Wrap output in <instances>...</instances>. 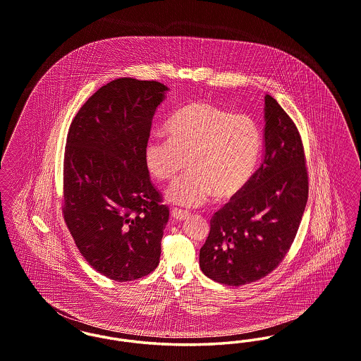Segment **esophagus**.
<instances>
[{"label":"esophagus","mask_w":361,"mask_h":361,"mask_svg":"<svg viewBox=\"0 0 361 361\" xmlns=\"http://www.w3.org/2000/svg\"><path fill=\"white\" fill-rule=\"evenodd\" d=\"M188 216H190V213L186 212V210H182V209H176V207H173V210H171V217H173V220H186Z\"/></svg>","instance_id":"obj_1"}]
</instances>
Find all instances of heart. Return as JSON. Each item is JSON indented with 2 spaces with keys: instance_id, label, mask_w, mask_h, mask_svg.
<instances>
[{
  "instance_id": "heart-1",
  "label": "heart",
  "mask_w": 361,
  "mask_h": 361,
  "mask_svg": "<svg viewBox=\"0 0 361 361\" xmlns=\"http://www.w3.org/2000/svg\"><path fill=\"white\" fill-rule=\"evenodd\" d=\"M170 139L149 137L144 147L148 171L170 180V202L186 207L204 204L213 194L219 200L240 192L255 171L260 152V128L247 113H232L216 105L195 102L178 110L166 124Z\"/></svg>"
}]
</instances>
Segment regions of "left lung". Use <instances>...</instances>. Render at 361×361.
Instances as JSON below:
<instances>
[{"label": "left lung", "instance_id": "1", "mask_svg": "<svg viewBox=\"0 0 361 361\" xmlns=\"http://www.w3.org/2000/svg\"><path fill=\"white\" fill-rule=\"evenodd\" d=\"M264 154L240 192L210 220L200 267L214 282H256L281 264L302 220L309 178L303 144L290 116L264 98Z\"/></svg>", "mask_w": 361, "mask_h": 361}]
</instances>
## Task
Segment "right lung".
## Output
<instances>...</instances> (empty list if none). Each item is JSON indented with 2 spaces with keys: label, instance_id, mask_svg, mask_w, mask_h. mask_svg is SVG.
Wrapping results in <instances>:
<instances>
[{
  "label": "right lung",
  "instance_id": "right-lung-1",
  "mask_svg": "<svg viewBox=\"0 0 361 361\" xmlns=\"http://www.w3.org/2000/svg\"><path fill=\"white\" fill-rule=\"evenodd\" d=\"M169 87L118 78L74 117L63 161V216L79 252L116 282L151 274L170 210L144 160L152 118Z\"/></svg>",
  "mask_w": 361,
  "mask_h": 361
}]
</instances>
